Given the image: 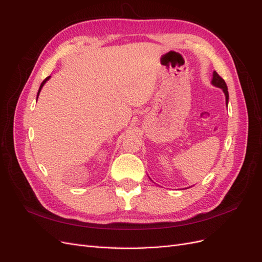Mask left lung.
I'll use <instances>...</instances> for the list:
<instances>
[{
  "label": "left lung",
  "instance_id": "obj_1",
  "mask_svg": "<svg viewBox=\"0 0 262 262\" xmlns=\"http://www.w3.org/2000/svg\"><path fill=\"white\" fill-rule=\"evenodd\" d=\"M214 86L216 87H220V89L223 90L224 94H225V99H226V106L228 104V91H227V86H226V83L225 81L215 71L213 72V78H212V82H211Z\"/></svg>",
  "mask_w": 262,
  "mask_h": 262
}]
</instances>
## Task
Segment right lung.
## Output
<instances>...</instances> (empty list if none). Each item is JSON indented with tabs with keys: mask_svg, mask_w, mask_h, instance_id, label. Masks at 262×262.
Returning a JSON list of instances; mask_svg holds the SVG:
<instances>
[{
	"mask_svg": "<svg viewBox=\"0 0 262 262\" xmlns=\"http://www.w3.org/2000/svg\"><path fill=\"white\" fill-rule=\"evenodd\" d=\"M49 78H50V76H48V77H46V78H45V80H43V82L41 83L40 87H39V91H38V94H37V98H38V96H39V93H40V91H41V89H42V86L45 85V83H46L47 81H48V80H49Z\"/></svg>",
	"mask_w": 262,
	"mask_h": 262,
	"instance_id": "add662e5",
	"label": "right lung"
}]
</instances>
